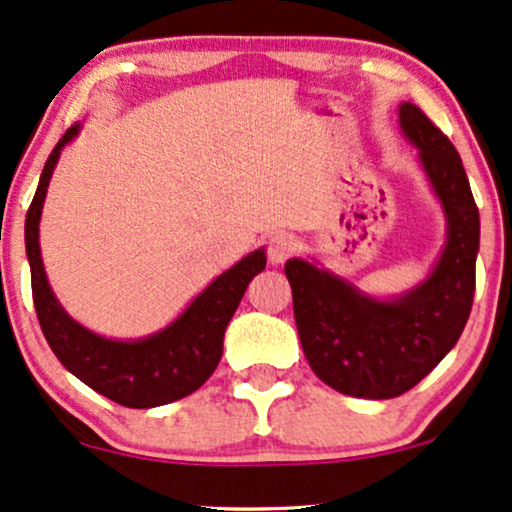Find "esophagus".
Segmentation results:
<instances>
[{"mask_svg":"<svg viewBox=\"0 0 512 512\" xmlns=\"http://www.w3.org/2000/svg\"><path fill=\"white\" fill-rule=\"evenodd\" d=\"M296 244L294 239L289 235H275L273 239L268 242V261L273 263V266H280V263H285L289 256L294 254Z\"/></svg>","mask_w":512,"mask_h":512,"instance_id":"obj_1","label":"esophagus"}]
</instances>
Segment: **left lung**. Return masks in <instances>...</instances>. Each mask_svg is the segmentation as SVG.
I'll use <instances>...</instances> for the list:
<instances>
[{"mask_svg":"<svg viewBox=\"0 0 512 512\" xmlns=\"http://www.w3.org/2000/svg\"><path fill=\"white\" fill-rule=\"evenodd\" d=\"M399 125L446 216V242L430 275L377 299L315 261L289 258L285 266L308 365L358 399H394L430 375L463 334L475 296L479 211L463 161L415 104L399 106Z\"/></svg>","mask_w":512,"mask_h":512,"instance_id":"left-lung-1","label":"left lung"}]
</instances>
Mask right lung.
Segmentation results:
<instances>
[{"mask_svg": "<svg viewBox=\"0 0 512 512\" xmlns=\"http://www.w3.org/2000/svg\"><path fill=\"white\" fill-rule=\"evenodd\" d=\"M82 125L66 130L40 175V185L25 216V254L30 263L33 301L44 339L52 346L63 368L80 382L128 408L166 406L197 391L213 375L223 356L225 327L235 315L239 301L266 268V251L256 249L189 301L173 323L142 339H109L87 330L63 311L40 251V218L49 180L59 163L61 149L78 137Z\"/></svg>", "mask_w": 512, "mask_h": 512, "instance_id": "1", "label": "right lung"}]
</instances>
